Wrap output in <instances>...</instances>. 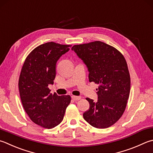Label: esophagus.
<instances>
[{
  "label": "esophagus",
  "instance_id": "34e87169",
  "mask_svg": "<svg viewBox=\"0 0 153 153\" xmlns=\"http://www.w3.org/2000/svg\"><path fill=\"white\" fill-rule=\"evenodd\" d=\"M71 98L74 100H79L81 99V97H77V96H72Z\"/></svg>",
  "mask_w": 153,
  "mask_h": 153
}]
</instances>
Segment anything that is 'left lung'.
<instances>
[{"instance_id":"obj_1","label":"left lung","mask_w":153,"mask_h":153,"mask_svg":"<svg viewBox=\"0 0 153 153\" xmlns=\"http://www.w3.org/2000/svg\"><path fill=\"white\" fill-rule=\"evenodd\" d=\"M86 65L90 82L99 85L98 100L86 98L90 107L84 119L97 128H106L119 120L127 104L131 77L125 57L117 48L101 41L72 47Z\"/></svg>"}]
</instances>
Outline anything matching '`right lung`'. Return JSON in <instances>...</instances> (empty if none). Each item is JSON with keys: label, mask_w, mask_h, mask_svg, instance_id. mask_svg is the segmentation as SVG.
<instances>
[{"label": "right lung", "mask_w": 153, "mask_h": 153, "mask_svg": "<svg viewBox=\"0 0 153 153\" xmlns=\"http://www.w3.org/2000/svg\"><path fill=\"white\" fill-rule=\"evenodd\" d=\"M71 45L54 42L36 47L27 56L19 80L23 108L30 120L45 128H53L62 121L71 102L69 95L51 93L48 85L56 76L57 60Z\"/></svg>", "instance_id": "right-lung-1"}]
</instances>
